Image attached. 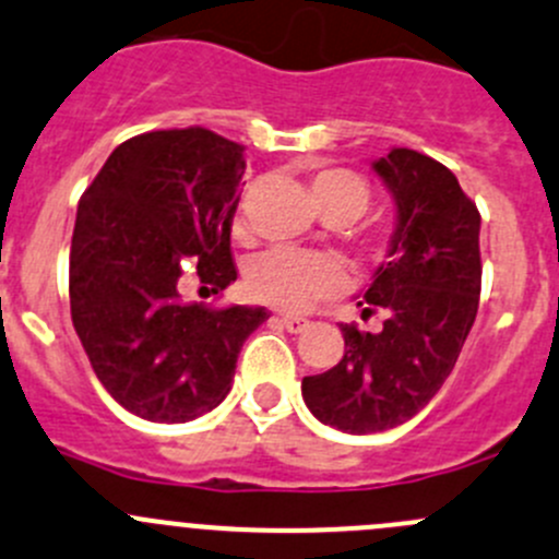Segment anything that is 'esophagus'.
Wrapping results in <instances>:
<instances>
[{
  "label": "esophagus",
  "mask_w": 559,
  "mask_h": 559,
  "mask_svg": "<svg viewBox=\"0 0 559 559\" xmlns=\"http://www.w3.org/2000/svg\"><path fill=\"white\" fill-rule=\"evenodd\" d=\"M281 324L286 328V333H302L308 328V319L302 317H281Z\"/></svg>",
  "instance_id": "obj_1"
}]
</instances>
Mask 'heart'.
<instances>
[{
	"label": "heart",
	"instance_id": "heart-1",
	"mask_svg": "<svg viewBox=\"0 0 559 559\" xmlns=\"http://www.w3.org/2000/svg\"><path fill=\"white\" fill-rule=\"evenodd\" d=\"M313 204L324 218H344L352 224L368 207V182L349 169H322L311 180ZM242 210L237 213V229H242ZM344 267L324 253H300L275 248L248 264V292L257 300L281 311H306L313 300L344 289Z\"/></svg>",
	"mask_w": 559,
	"mask_h": 559
}]
</instances>
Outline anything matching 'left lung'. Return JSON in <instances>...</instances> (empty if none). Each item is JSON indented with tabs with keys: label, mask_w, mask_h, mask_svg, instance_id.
I'll list each match as a JSON object with an SVG mask.
<instances>
[{
	"label": "left lung",
	"mask_w": 559,
	"mask_h": 559,
	"mask_svg": "<svg viewBox=\"0 0 559 559\" xmlns=\"http://www.w3.org/2000/svg\"><path fill=\"white\" fill-rule=\"evenodd\" d=\"M395 204L388 257L360 295L362 317L384 313L379 333L341 324L344 357L302 379V399L346 435L395 429L451 377L480 297V215L440 160L393 147L371 164Z\"/></svg>",
	"instance_id": "1"
}]
</instances>
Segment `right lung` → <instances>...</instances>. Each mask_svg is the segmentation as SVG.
Returning a JSON list of instances; mask_svg holds the SVG:
<instances>
[{"instance_id": "obj_1", "label": "right lung", "mask_w": 559, "mask_h": 559, "mask_svg": "<svg viewBox=\"0 0 559 559\" xmlns=\"http://www.w3.org/2000/svg\"><path fill=\"white\" fill-rule=\"evenodd\" d=\"M240 144L213 130H155L119 144L86 188L70 242V317L103 388L153 424L215 409L262 306L182 300L237 281L231 221Z\"/></svg>"}]
</instances>
